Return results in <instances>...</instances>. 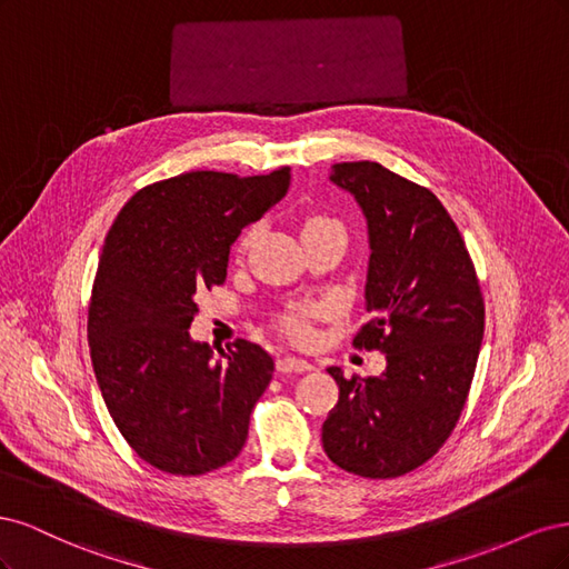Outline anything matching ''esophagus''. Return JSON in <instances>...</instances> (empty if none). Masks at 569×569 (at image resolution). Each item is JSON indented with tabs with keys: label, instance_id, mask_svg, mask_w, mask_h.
<instances>
[{
	"label": "esophagus",
	"instance_id": "esophagus-1",
	"mask_svg": "<svg viewBox=\"0 0 569 569\" xmlns=\"http://www.w3.org/2000/svg\"><path fill=\"white\" fill-rule=\"evenodd\" d=\"M278 370H280L282 375L308 372V370H313V363H308V360L297 358V356H282V358L278 360Z\"/></svg>",
	"mask_w": 569,
	"mask_h": 569
}]
</instances>
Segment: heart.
Returning a JSON list of instances; mask_svg holds the SVG:
<instances>
[{"label":"heart","mask_w":569,"mask_h":569,"mask_svg":"<svg viewBox=\"0 0 569 569\" xmlns=\"http://www.w3.org/2000/svg\"><path fill=\"white\" fill-rule=\"evenodd\" d=\"M325 226H337V222H335L332 218L311 216V218L306 220L303 232H308V230H316V228H325ZM249 237H251V234H247V237L242 239V247H247V244H249ZM322 316H325V306H322V303L297 306V308H291L289 313H284V316H282L280 325H282V330H284L291 339H297V341H308V339L313 337V320H318V318H322Z\"/></svg>","instance_id":"1"}]
</instances>
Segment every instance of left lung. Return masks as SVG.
<instances>
[{"mask_svg": "<svg viewBox=\"0 0 569 569\" xmlns=\"http://www.w3.org/2000/svg\"><path fill=\"white\" fill-rule=\"evenodd\" d=\"M330 180L368 220L370 320L353 347L382 351L387 370H327L339 401L322 422V449L347 472L401 477L453 432L485 337V299L453 218L427 187L375 161L335 163Z\"/></svg>", "mask_w": 569, "mask_h": 569, "instance_id": "1", "label": "left lung"}]
</instances>
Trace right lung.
Returning <instances> with one entry per match:
<instances>
[{
  "label": "right lung",
  "mask_w": 569,
  "mask_h": 569,
  "mask_svg": "<svg viewBox=\"0 0 569 569\" xmlns=\"http://www.w3.org/2000/svg\"><path fill=\"white\" fill-rule=\"evenodd\" d=\"M289 178L287 166L251 178L192 170L142 187L113 220L88 341L118 432L151 468L194 477L242 451L272 358L234 339L216 360L187 330L197 291L226 282L232 242L287 194Z\"/></svg>",
  "instance_id": "obj_1"
}]
</instances>
